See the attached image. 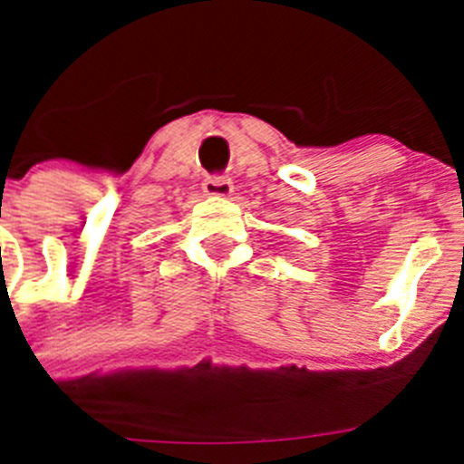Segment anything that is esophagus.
Returning a JSON list of instances; mask_svg holds the SVG:
<instances>
[{
	"instance_id": "34e87169",
	"label": "esophagus",
	"mask_w": 464,
	"mask_h": 464,
	"mask_svg": "<svg viewBox=\"0 0 464 464\" xmlns=\"http://www.w3.org/2000/svg\"><path fill=\"white\" fill-rule=\"evenodd\" d=\"M204 192L213 197H229L232 195V181L227 176H207L202 183Z\"/></svg>"
}]
</instances>
